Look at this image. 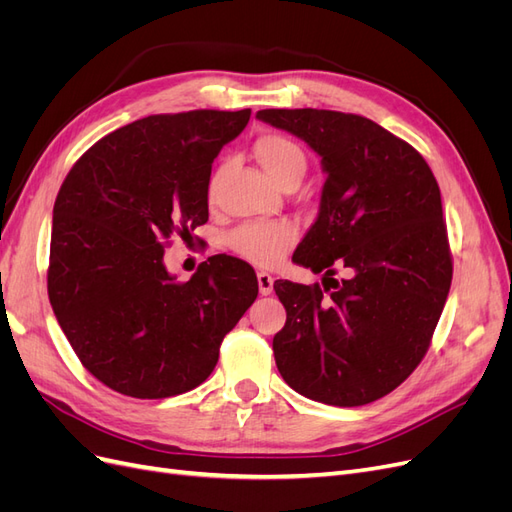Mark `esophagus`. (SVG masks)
Segmentation results:
<instances>
[{"instance_id":"esophagus-1","label":"esophagus","mask_w":512,"mask_h":512,"mask_svg":"<svg viewBox=\"0 0 512 512\" xmlns=\"http://www.w3.org/2000/svg\"><path fill=\"white\" fill-rule=\"evenodd\" d=\"M258 290H260V294L262 297H267V294H271L273 292V275H269L267 271H258Z\"/></svg>"}]
</instances>
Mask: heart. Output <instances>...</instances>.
<instances>
[{
    "label": "heart",
    "instance_id": "b5f03b06",
    "mask_svg": "<svg viewBox=\"0 0 512 512\" xmlns=\"http://www.w3.org/2000/svg\"><path fill=\"white\" fill-rule=\"evenodd\" d=\"M254 153L262 168L282 183L290 175H301L305 168V156L297 143L282 134H262L256 138ZM224 177V166L215 170L209 181V198L215 196ZM299 230L292 222H254L237 228L230 235V247L254 265L271 267L284 258L290 247L297 243Z\"/></svg>",
    "mask_w": 512,
    "mask_h": 512
}]
</instances>
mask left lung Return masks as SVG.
I'll return each mask as SVG.
<instances>
[{"mask_svg":"<svg viewBox=\"0 0 512 512\" xmlns=\"http://www.w3.org/2000/svg\"><path fill=\"white\" fill-rule=\"evenodd\" d=\"M256 117L299 136L327 173L318 218L292 260L322 286L273 284L286 324L273 337L290 389L320 404H371L423 361L453 280L442 198L412 145L367 117L267 108ZM333 264L351 275L337 283Z\"/></svg>","mask_w":512,"mask_h":512,"instance_id":"left-lung-1","label":"left lung"}]
</instances>
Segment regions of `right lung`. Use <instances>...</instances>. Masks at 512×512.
<instances>
[{
    "instance_id": "right-lung-1",
    "label": "right lung",
    "mask_w": 512,
    "mask_h": 512,
    "mask_svg": "<svg viewBox=\"0 0 512 512\" xmlns=\"http://www.w3.org/2000/svg\"><path fill=\"white\" fill-rule=\"evenodd\" d=\"M252 111L149 115L89 147L55 198L49 299L83 367L108 389L164 399L203 384L258 297L247 262L211 256L188 282L173 235L209 220L211 164Z\"/></svg>"
}]
</instances>
